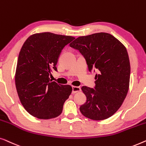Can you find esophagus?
Here are the masks:
<instances>
[{"label":"esophagus","instance_id":"1","mask_svg":"<svg viewBox=\"0 0 146 146\" xmlns=\"http://www.w3.org/2000/svg\"><path fill=\"white\" fill-rule=\"evenodd\" d=\"M73 91H72V93H78V92L81 91V88L80 87H77V86H73Z\"/></svg>","mask_w":146,"mask_h":146}]
</instances>
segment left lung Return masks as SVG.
Returning <instances> with one entry per match:
<instances>
[{
	"instance_id": "1",
	"label": "left lung",
	"mask_w": 146,
	"mask_h": 146,
	"mask_svg": "<svg viewBox=\"0 0 146 146\" xmlns=\"http://www.w3.org/2000/svg\"><path fill=\"white\" fill-rule=\"evenodd\" d=\"M85 57L89 70L96 69L94 89L81 88L87 101L80 107L84 116L105 120L120 108L129 89L130 64L124 45L105 32L80 36L70 44Z\"/></svg>"
}]
</instances>
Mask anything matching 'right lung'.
Here are the masks:
<instances>
[{
    "mask_svg": "<svg viewBox=\"0 0 146 146\" xmlns=\"http://www.w3.org/2000/svg\"><path fill=\"white\" fill-rule=\"evenodd\" d=\"M75 39L51 32L28 37L18 55L15 85L20 102L30 114L39 119L56 118L61 114L72 87L50 81V73L64 47Z\"/></svg>",
    "mask_w": 146,
    "mask_h": 146,
    "instance_id": "right-lung-1",
    "label": "right lung"
}]
</instances>
